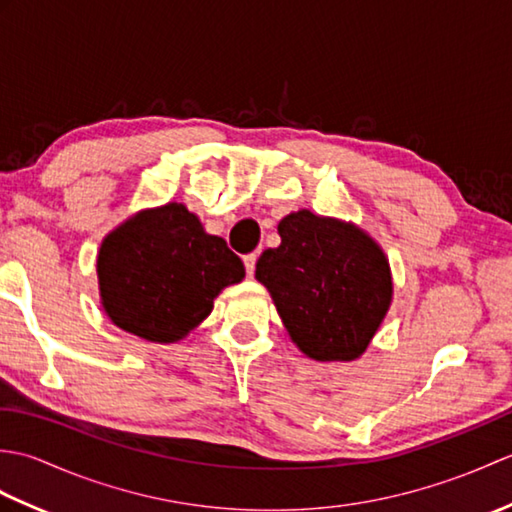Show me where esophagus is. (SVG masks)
Here are the masks:
<instances>
[{
  "instance_id": "esophagus-1",
  "label": "esophagus",
  "mask_w": 512,
  "mask_h": 512,
  "mask_svg": "<svg viewBox=\"0 0 512 512\" xmlns=\"http://www.w3.org/2000/svg\"><path fill=\"white\" fill-rule=\"evenodd\" d=\"M255 264H257V253L244 255V266H246V273H248V277H253V273H255Z\"/></svg>"
}]
</instances>
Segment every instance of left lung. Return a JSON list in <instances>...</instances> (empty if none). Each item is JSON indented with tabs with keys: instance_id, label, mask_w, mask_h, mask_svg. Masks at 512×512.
Listing matches in <instances>:
<instances>
[{
	"instance_id": "left-lung-1",
	"label": "left lung",
	"mask_w": 512,
	"mask_h": 512,
	"mask_svg": "<svg viewBox=\"0 0 512 512\" xmlns=\"http://www.w3.org/2000/svg\"><path fill=\"white\" fill-rule=\"evenodd\" d=\"M279 235L281 244L257 259L255 277L292 341L314 361H354L391 303L385 253L354 224L306 209L286 215Z\"/></svg>"
}]
</instances>
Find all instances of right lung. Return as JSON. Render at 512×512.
Masks as SVG:
<instances>
[{
	"instance_id": "right-lung-1",
	"label": "right lung",
	"mask_w": 512,
	"mask_h": 512,
	"mask_svg": "<svg viewBox=\"0 0 512 512\" xmlns=\"http://www.w3.org/2000/svg\"><path fill=\"white\" fill-rule=\"evenodd\" d=\"M96 273L103 308L118 328L173 343L209 317L220 290L246 270L222 237L204 233L187 206L171 202L107 235Z\"/></svg>"
}]
</instances>
